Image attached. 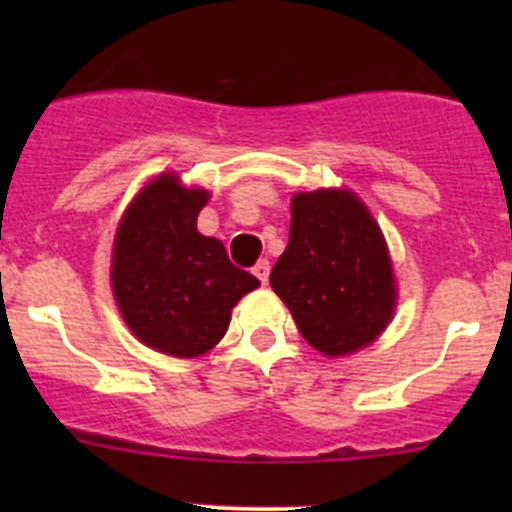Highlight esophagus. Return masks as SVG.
<instances>
[{"instance_id": "34e87169", "label": "esophagus", "mask_w": 512, "mask_h": 512, "mask_svg": "<svg viewBox=\"0 0 512 512\" xmlns=\"http://www.w3.org/2000/svg\"><path fill=\"white\" fill-rule=\"evenodd\" d=\"M252 272H255V277L262 282V285H267V277H270V262L260 260L255 267H252Z\"/></svg>"}]
</instances>
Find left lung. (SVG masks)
I'll return each instance as SVG.
<instances>
[{
	"mask_svg": "<svg viewBox=\"0 0 512 512\" xmlns=\"http://www.w3.org/2000/svg\"><path fill=\"white\" fill-rule=\"evenodd\" d=\"M270 285L302 337L327 356L374 342L396 304L379 225L347 190L294 195L287 250L272 267Z\"/></svg>",
	"mask_w": 512,
	"mask_h": 512,
	"instance_id": "obj_1",
	"label": "left lung"
}]
</instances>
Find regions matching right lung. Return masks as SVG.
I'll use <instances>...</instances> for the list:
<instances>
[{
    "label": "right lung",
    "instance_id": "add662e5",
    "mask_svg": "<svg viewBox=\"0 0 512 512\" xmlns=\"http://www.w3.org/2000/svg\"><path fill=\"white\" fill-rule=\"evenodd\" d=\"M205 190L158 175L123 215L113 245V294L131 332L170 356H200L225 337L230 312L260 280L200 235Z\"/></svg>",
    "mask_w": 512,
    "mask_h": 512
}]
</instances>
